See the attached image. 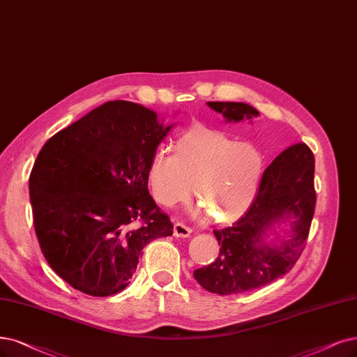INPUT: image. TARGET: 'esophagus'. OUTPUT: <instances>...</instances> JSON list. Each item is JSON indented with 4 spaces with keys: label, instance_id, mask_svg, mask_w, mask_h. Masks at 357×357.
Masks as SVG:
<instances>
[{
    "label": "esophagus",
    "instance_id": "esophagus-1",
    "mask_svg": "<svg viewBox=\"0 0 357 357\" xmlns=\"http://www.w3.org/2000/svg\"><path fill=\"white\" fill-rule=\"evenodd\" d=\"M192 234V229L190 227H187L185 223L182 222H176L175 227H174V235L175 236H181V238H187Z\"/></svg>",
    "mask_w": 357,
    "mask_h": 357
}]
</instances>
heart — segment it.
Here are the masks:
<instances>
[{"mask_svg":"<svg viewBox=\"0 0 357 357\" xmlns=\"http://www.w3.org/2000/svg\"><path fill=\"white\" fill-rule=\"evenodd\" d=\"M263 172L256 147L236 142L223 132L192 128L175 142V154L157 149L149 163V183L154 199L174 206L195 194L203 210L218 222L241 216L252 204Z\"/></svg>","mask_w":357,"mask_h":357,"instance_id":"1","label":"heart"}]
</instances>
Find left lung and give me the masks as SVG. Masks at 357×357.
<instances>
[{
  "instance_id": "1",
  "label": "left lung",
  "mask_w": 357,
  "mask_h": 357,
  "mask_svg": "<svg viewBox=\"0 0 357 357\" xmlns=\"http://www.w3.org/2000/svg\"><path fill=\"white\" fill-rule=\"evenodd\" d=\"M228 122L252 119L259 112L245 102L208 101ZM314 157L305 142L289 145L263 172L256 197L231 227L215 229L219 255L208 266L194 271L207 291L231 296L250 291L281 278L293 269L305 250L314 213ZM296 218L294 236L281 248L262 244L271 223Z\"/></svg>"
}]
</instances>
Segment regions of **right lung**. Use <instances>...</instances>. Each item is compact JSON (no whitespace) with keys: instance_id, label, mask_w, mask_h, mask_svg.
Instances as JSON below:
<instances>
[{"instance_id":"right-lung-1","label":"right lung","mask_w":357,"mask_h":357,"mask_svg":"<svg viewBox=\"0 0 357 357\" xmlns=\"http://www.w3.org/2000/svg\"><path fill=\"white\" fill-rule=\"evenodd\" d=\"M172 126L130 101H109L59 130L29 176L35 232L48 265L77 291H122L144 247L174 223L149 192V163Z\"/></svg>"}]
</instances>
